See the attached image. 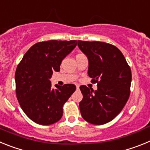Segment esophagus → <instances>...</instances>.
I'll return each instance as SVG.
<instances>
[{"mask_svg":"<svg viewBox=\"0 0 150 150\" xmlns=\"http://www.w3.org/2000/svg\"><path fill=\"white\" fill-rule=\"evenodd\" d=\"M76 88H77V89H79V86L76 85Z\"/></svg>","mask_w":150,"mask_h":150,"instance_id":"obj_1","label":"esophagus"}]
</instances>
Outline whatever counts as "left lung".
<instances>
[{"label":"left lung","instance_id":"1","mask_svg":"<svg viewBox=\"0 0 150 150\" xmlns=\"http://www.w3.org/2000/svg\"><path fill=\"white\" fill-rule=\"evenodd\" d=\"M78 46L88 58V76L98 86L95 91L86 86L79 87L83 95L80 112L91 124H105L113 120L128 101L132 71L121 51L113 45L78 40Z\"/></svg>","mask_w":150,"mask_h":150}]
</instances>
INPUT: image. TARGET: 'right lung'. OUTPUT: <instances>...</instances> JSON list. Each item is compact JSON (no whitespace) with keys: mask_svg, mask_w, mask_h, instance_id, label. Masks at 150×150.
I'll return each mask as SVG.
<instances>
[{"mask_svg":"<svg viewBox=\"0 0 150 150\" xmlns=\"http://www.w3.org/2000/svg\"><path fill=\"white\" fill-rule=\"evenodd\" d=\"M76 46V40H49L33 45L17 66L16 91L22 110L43 125L61 120L63 105L76 90L74 84L52 87L50 78Z\"/></svg>","mask_w":150,"mask_h":150,"instance_id":"1","label":"right lung"}]
</instances>
